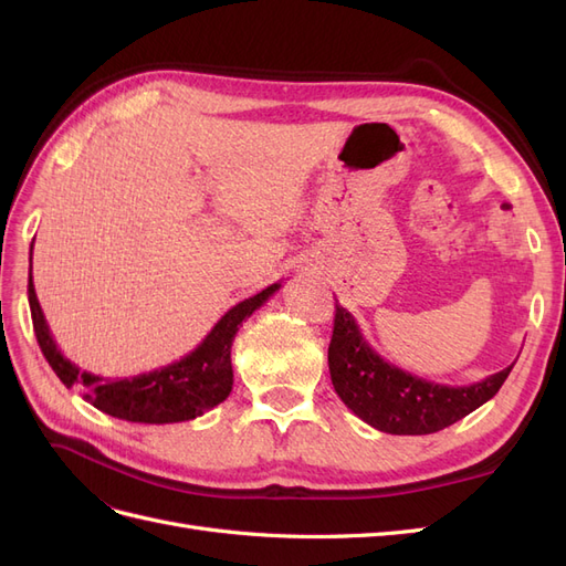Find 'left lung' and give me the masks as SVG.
Instances as JSON below:
<instances>
[{"mask_svg":"<svg viewBox=\"0 0 566 566\" xmlns=\"http://www.w3.org/2000/svg\"><path fill=\"white\" fill-rule=\"evenodd\" d=\"M512 366L465 387L430 382L385 361L368 345L356 318L345 306L335 304V328L328 347L333 387L354 416L380 432L432 434L443 430L493 399Z\"/></svg>","mask_w":566,"mask_h":566,"instance_id":"left-lung-1","label":"left lung"}]
</instances>
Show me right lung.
I'll return each mask as SVG.
<instances>
[{
	"instance_id": "right-lung-1",
	"label": "right lung",
	"mask_w": 566,
	"mask_h": 566,
	"mask_svg": "<svg viewBox=\"0 0 566 566\" xmlns=\"http://www.w3.org/2000/svg\"><path fill=\"white\" fill-rule=\"evenodd\" d=\"M279 287L281 283H273L264 287L262 293L231 306L217 321L208 337L191 354L179 358V361L132 375V378H101V375L80 370V366L61 354L56 339L51 337L40 300L35 295V285H32V276L28 283V300L40 349L65 387L80 385L84 391V401H90L94 408L104 410V413L113 418L127 422L165 424L193 420L229 397L233 387L231 345L238 325L252 316L254 310H260Z\"/></svg>"
}]
</instances>
